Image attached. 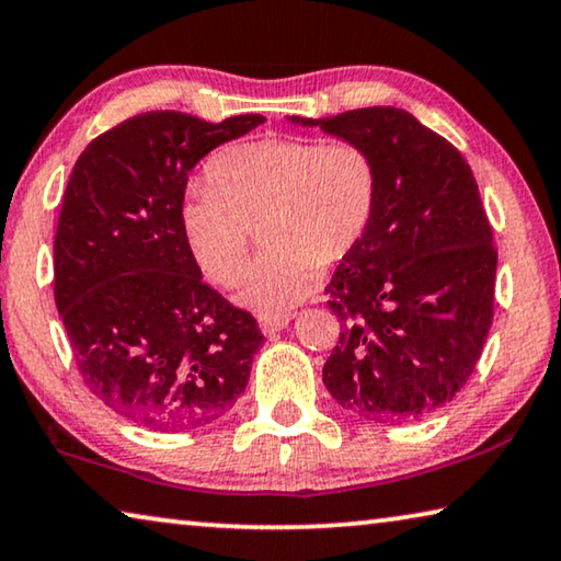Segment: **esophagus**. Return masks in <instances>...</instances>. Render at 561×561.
<instances>
[{
    "label": "esophagus",
    "instance_id": "34e87169",
    "mask_svg": "<svg viewBox=\"0 0 561 561\" xmlns=\"http://www.w3.org/2000/svg\"><path fill=\"white\" fill-rule=\"evenodd\" d=\"M291 321V314H277V317H262L260 319V327L267 336H274L277 331H282Z\"/></svg>",
    "mask_w": 561,
    "mask_h": 561
}]
</instances>
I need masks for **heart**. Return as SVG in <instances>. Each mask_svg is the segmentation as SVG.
<instances>
[{"label":"heart","instance_id":"obj_1","mask_svg":"<svg viewBox=\"0 0 561 561\" xmlns=\"http://www.w3.org/2000/svg\"><path fill=\"white\" fill-rule=\"evenodd\" d=\"M210 187L180 203V230L207 279L240 282L254 227L267 252L252 264L242 301L264 317L297 307L321 282V264L356 250L371 227L378 178L368 150L348 138L247 140L205 168Z\"/></svg>","mask_w":561,"mask_h":561}]
</instances>
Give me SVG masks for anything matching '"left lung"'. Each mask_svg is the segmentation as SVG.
<instances>
[{"mask_svg":"<svg viewBox=\"0 0 561 561\" xmlns=\"http://www.w3.org/2000/svg\"><path fill=\"white\" fill-rule=\"evenodd\" d=\"M291 121L356 140L378 178L371 227L324 289L344 327L324 386L378 423L438 411L468 383L495 314L497 250L468 160L403 108Z\"/></svg>","mask_w":561,"mask_h":561,"instance_id":"8db88e82","label":"left lung"}]
</instances>
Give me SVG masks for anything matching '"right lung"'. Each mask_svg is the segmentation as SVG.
Here are the masks:
<instances>
[{"label":"right lung","instance_id":"right-lung-1","mask_svg":"<svg viewBox=\"0 0 561 561\" xmlns=\"http://www.w3.org/2000/svg\"><path fill=\"white\" fill-rule=\"evenodd\" d=\"M264 123L138 113L76 160L54 237V299L76 366L111 411L150 431L217 421L250 381L257 319L203 282L180 230L187 173Z\"/></svg>","mask_w":561,"mask_h":561}]
</instances>
